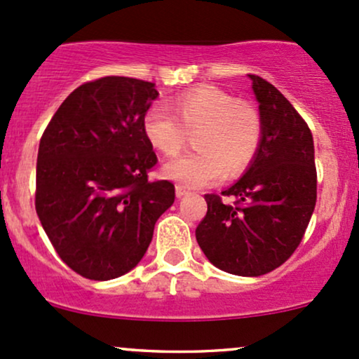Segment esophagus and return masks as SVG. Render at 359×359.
<instances>
[{
  "instance_id": "obj_1",
  "label": "esophagus",
  "mask_w": 359,
  "mask_h": 359,
  "mask_svg": "<svg viewBox=\"0 0 359 359\" xmlns=\"http://www.w3.org/2000/svg\"><path fill=\"white\" fill-rule=\"evenodd\" d=\"M184 195H188V191L184 190L183 187H180V184H176V196H178V198H183Z\"/></svg>"
}]
</instances>
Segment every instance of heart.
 <instances>
[{
    "instance_id": "obj_1",
    "label": "heart",
    "mask_w": 359,
    "mask_h": 359,
    "mask_svg": "<svg viewBox=\"0 0 359 359\" xmlns=\"http://www.w3.org/2000/svg\"><path fill=\"white\" fill-rule=\"evenodd\" d=\"M171 111L152 104L144 114L142 130L161 154L175 156L195 134L198 151L178 156L164 166V175L180 187L201 188L243 175L263 140V118L251 102L210 84L181 93Z\"/></svg>"
}]
</instances>
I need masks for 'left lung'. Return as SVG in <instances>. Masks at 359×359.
I'll return each mask as SVG.
<instances>
[{
    "instance_id": "8db88e82",
    "label": "left lung",
    "mask_w": 359,
    "mask_h": 359,
    "mask_svg": "<svg viewBox=\"0 0 359 359\" xmlns=\"http://www.w3.org/2000/svg\"><path fill=\"white\" fill-rule=\"evenodd\" d=\"M259 102L263 140L251 168L222 196L205 195L208 210L196 241L222 271L261 276L295 252L317 201L312 132L299 111L266 79L249 74Z\"/></svg>"
}]
</instances>
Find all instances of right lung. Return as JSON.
I'll return each instance as SVG.
<instances>
[{
  "label": "right lung",
  "mask_w": 359,
  "mask_h": 359,
  "mask_svg": "<svg viewBox=\"0 0 359 359\" xmlns=\"http://www.w3.org/2000/svg\"><path fill=\"white\" fill-rule=\"evenodd\" d=\"M156 84L104 76L76 88L40 139L35 210L60 259L88 280L126 275L146 255L175 184L149 181L142 130Z\"/></svg>",
  "instance_id": "add662e5"
}]
</instances>
